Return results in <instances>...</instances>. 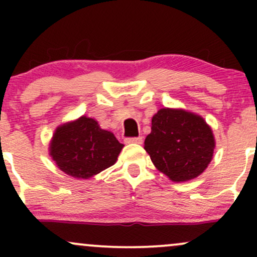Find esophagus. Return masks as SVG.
<instances>
[{
    "instance_id": "esophagus-1",
    "label": "esophagus",
    "mask_w": 257,
    "mask_h": 257,
    "mask_svg": "<svg viewBox=\"0 0 257 257\" xmlns=\"http://www.w3.org/2000/svg\"><path fill=\"white\" fill-rule=\"evenodd\" d=\"M125 143L126 144H139V145H140V144H143V138H128V139H125Z\"/></svg>"
}]
</instances>
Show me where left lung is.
I'll return each instance as SVG.
<instances>
[{"label":"left lung","mask_w":257,"mask_h":257,"mask_svg":"<svg viewBox=\"0 0 257 257\" xmlns=\"http://www.w3.org/2000/svg\"><path fill=\"white\" fill-rule=\"evenodd\" d=\"M144 149L159 172L174 182H185L196 179L210 164L215 138L199 114L164 107L153 114Z\"/></svg>","instance_id":"left-lung-1"}]
</instances>
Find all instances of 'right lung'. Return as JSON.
Listing matches in <instances>:
<instances>
[{
  "mask_svg": "<svg viewBox=\"0 0 257 257\" xmlns=\"http://www.w3.org/2000/svg\"><path fill=\"white\" fill-rule=\"evenodd\" d=\"M123 147L113 133L100 128L98 120L81 116L55 129L49 155L61 172L87 180L113 166Z\"/></svg>",
  "mask_w": 257,
  "mask_h": 257,
  "instance_id": "1",
  "label": "right lung"
}]
</instances>
